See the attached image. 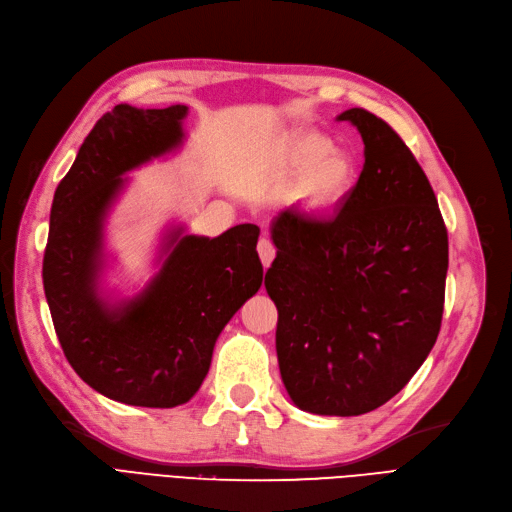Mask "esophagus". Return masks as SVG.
<instances>
[{
	"label": "esophagus",
	"mask_w": 512,
	"mask_h": 512,
	"mask_svg": "<svg viewBox=\"0 0 512 512\" xmlns=\"http://www.w3.org/2000/svg\"><path fill=\"white\" fill-rule=\"evenodd\" d=\"M258 256H260L262 267H265V269L271 267V262L275 258V247H273V243L269 239H260L258 241Z\"/></svg>",
	"instance_id": "1"
}]
</instances>
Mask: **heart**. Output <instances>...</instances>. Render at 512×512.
Instances as JSON below:
<instances>
[{
    "label": "heart",
    "mask_w": 512,
    "mask_h": 512,
    "mask_svg": "<svg viewBox=\"0 0 512 512\" xmlns=\"http://www.w3.org/2000/svg\"><path fill=\"white\" fill-rule=\"evenodd\" d=\"M273 174L293 185V202L312 215H331L351 200L359 185L357 159L321 131H299L288 137L273 163Z\"/></svg>",
    "instance_id": "obj_1"
}]
</instances>
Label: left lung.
Returning a JSON list of instances; mask_svg holds the SVG:
<instances>
[{
	"label": "left lung",
	"mask_w": 512,
	"mask_h": 512,
	"mask_svg": "<svg viewBox=\"0 0 512 512\" xmlns=\"http://www.w3.org/2000/svg\"><path fill=\"white\" fill-rule=\"evenodd\" d=\"M338 120L364 140L359 185L329 217L278 215L265 288L278 308L275 349L290 400L347 418L388 403L431 353L448 232L431 183L390 124L362 107Z\"/></svg>",
	"instance_id": "left-lung-1"
}]
</instances>
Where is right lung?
Masks as SVG:
<instances>
[{
  "instance_id": "right-lung-1",
  "label": "right lung",
  "mask_w": 512,
  "mask_h": 512,
  "mask_svg": "<svg viewBox=\"0 0 512 512\" xmlns=\"http://www.w3.org/2000/svg\"><path fill=\"white\" fill-rule=\"evenodd\" d=\"M187 112L116 105L88 133L51 204L43 284L55 334L77 375L124 405L170 409L191 400L222 329L262 284L258 226L215 239L172 226L142 293H103L105 222L129 183L124 174L181 148Z\"/></svg>"
}]
</instances>
